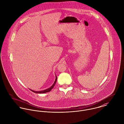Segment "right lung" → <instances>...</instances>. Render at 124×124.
<instances>
[{"instance_id":"obj_1","label":"right lung","mask_w":124,"mask_h":124,"mask_svg":"<svg viewBox=\"0 0 124 124\" xmlns=\"http://www.w3.org/2000/svg\"><path fill=\"white\" fill-rule=\"evenodd\" d=\"M57 76H56V79H55V82H54V84H53V85L50 87V88H48L47 89H46V90H43V91H39V92H37V91H33V90H31V91H32L33 92H34V93H47V92H49L50 91H51V90L53 88V87H54V85H55V84H56V82H57Z\"/></svg>"}]
</instances>
